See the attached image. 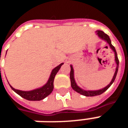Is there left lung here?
<instances>
[{
  "label": "left lung",
  "instance_id": "1",
  "mask_svg": "<svg viewBox=\"0 0 128 128\" xmlns=\"http://www.w3.org/2000/svg\"><path fill=\"white\" fill-rule=\"evenodd\" d=\"M96 35L98 36L100 39L104 40L106 42H107L108 44L110 46V48L114 51V60H115L116 64V67L115 72L114 74V76H113L112 80L110 82V83L106 86L104 88H103L102 89H99V90H84V89L81 88L80 86H78V84H76L75 80V78H74V70H73V68H72V65H70V84H71V87L72 88L76 91L78 93L82 94V95H84L86 96H96V95H99V94H102L103 92H104L106 90H107L109 88L112 84L114 82V81L115 80L116 76V74H117V72H118V64H119V62H118V57H117V53H116V49L114 46L111 43V40H110V38L108 36L107 34H105L104 32H102V31H100V30H98V31H96Z\"/></svg>",
  "mask_w": 128,
  "mask_h": 128
}]
</instances>
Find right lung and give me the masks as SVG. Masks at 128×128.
<instances>
[{
	"label": "right lung",
	"mask_w": 128,
	"mask_h": 128,
	"mask_svg": "<svg viewBox=\"0 0 128 128\" xmlns=\"http://www.w3.org/2000/svg\"><path fill=\"white\" fill-rule=\"evenodd\" d=\"M62 64H64V63H62L52 70L47 82L40 88L29 90V91H23V90H20L14 88L11 85H10V87L17 94H19L24 99H27L29 101H40L42 99H44L53 91V82H54L55 76L57 74V72L59 71L60 68H61Z\"/></svg>",
	"instance_id": "add662e5"
}]
</instances>
